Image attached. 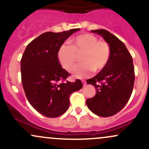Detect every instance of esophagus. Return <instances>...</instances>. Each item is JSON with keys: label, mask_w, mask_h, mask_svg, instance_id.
<instances>
[{"label": "esophagus", "mask_w": 149, "mask_h": 149, "mask_svg": "<svg viewBox=\"0 0 149 149\" xmlns=\"http://www.w3.org/2000/svg\"><path fill=\"white\" fill-rule=\"evenodd\" d=\"M82 83H83V86H85V85H86V81H85V80H82Z\"/></svg>", "instance_id": "1"}]
</instances>
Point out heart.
Segmentation results:
<instances>
[{"label":"heart","instance_id":"b5f03b06","mask_svg":"<svg viewBox=\"0 0 149 149\" xmlns=\"http://www.w3.org/2000/svg\"><path fill=\"white\" fill-rule=\"evenodd\" d=\"M69 45H61L57 52L59 63L66 71H71L76 65L77 56H80L82 63L73 71L78 78L90 76L94 71L100 72L107 67L111 59V49L104 40H98L96 36L83 33L72 38Z\"/></svg>","mask_w":149,"mask_h":149}]
</instances>
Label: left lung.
Segmentation results:
<instances>
[{
	"mask_svg": "<svg viewBox=\"0 0 149 149\" xmlns=\"http://www.w3.org/2000/svg\"><path fill=\"white\" fill-rule=\"evenodd\" d=\"M109 44L111 55L109 64L94 78L87 80L96 89V95L86 100L90 110L101 117L112 116L129 101L134 83L132 57L125 44L105 29L92 30Z\"/></svg>",
	"mask_w": 149,
	"mask_h": 149,
	"instance_id": "left-lung-1",
	"label": "left lung"
}]
</instances>
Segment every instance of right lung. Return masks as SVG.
Segmentation results:
<instances>
[{
  "label": "right lung",
  "mask_w": 149,
  "mask_h": 149,
  "mask_svg": "<svg viewBox=\"0 0 149 149\" xmlns=\"http://www.w3.org/2000/svg\"><path fill=\"white\" fill-rule=\"evenodd\" d=\"M80 29L54 33L45 32L27 45L21 59L22 82L26 97L38 112L47 118L64 113L69 107L72 92L83 88L77 79L61 67L57 52L64 42Z\"/></svg>",
  "instance_id": "right-lung-1"
}]
</instances>
